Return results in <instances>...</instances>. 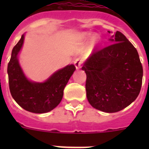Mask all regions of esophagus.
I'll list each match as a JSON object with an SVG mask.
<instances>
[{
    "label": "esophagus",
    "mask_w": 149,
    "mask_h": 149,
    "mask_svg": "<svg viewBox=\"0 0 149 149\" xmlns=\"http://www.w3.org/2000/svg\"><path fill=\"white\" fill-rule=\"evenodd\" d=\"M74 65H75L76 68H77V69H78V68H80L81 67L82 60H81V58H77L75 60H74Z\"/></svg>",
    "instance_id": "esophagus-1"
}]
</instances>
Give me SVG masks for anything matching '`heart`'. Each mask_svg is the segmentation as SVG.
<instances>
[{"mask_svg":"<svg viewBox=\"0 0 149 149\" xmlns=\"http://www.w3.org/2000/svg\"><path fill=\"white\" fill-rule=\"evenodd\" d=\"M86 35H83L82 38L83 39H84V38H86ZM98 42H99V39H98V36H93L92 39H91V46L93 47V46L95 45Z\"/></svg>","mask_w":149,"mask_h":149,"instance_id":"1","label":"heart"}]
</instances>
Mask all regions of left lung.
<instances>
[{
    "label": "left lung",
    "mask_w": 149,
    "mask_h": 149,
    "mask_svg": "<svg viewBox=\"0 0 149 149\" xmlns=\"http://www.w3.org/2000/svg\"><path fill=\"white\" fill-rule=\"evenodd\" d=\"M110 40L112 44L94 52L82 69L89 104L101 111L116 113L137 98L143 70L137 51L125 36L116 31Z\"/></svg>",
    "instance_id": "left-lung-1"
}]
</instances>
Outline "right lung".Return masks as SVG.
<instances>
[{
  "mask_svg": "<svg viewBox=\"0 0 149 149\" xmlns=\"http://www.w3.org/2000/svg\"><path fill=\"white\" fill-rule=\"evenodd\" d=\"M24 35L14 46L8 63L7 73L10 93L16 103L25 110L34 113H45L60 103L63 90L73 72L74 65H68L53 74L44 83L29 81L25 77L18 60L24 43Z\"/></svg>",
  "mask_w": 149,
  "mask_h": 149,
  "instance_id": "right-lung-1",
  "label": "right lung"
}]
</instances>
